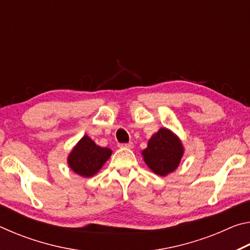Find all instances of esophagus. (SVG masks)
<instances>
[{
  "label": "esophagus",
  "mask_w": 250,
  "mask_h": 250,
  "mask_svg": "<svg viewBox=\"0 0 250 250\" xmlns=\"http://www.w3.org/2000/svg\"><path fill=\"white\" fill-rule=\"evenodd\" d=\"M119 147H122V149H132L133 147V143L129 142V143H121L119 145Z\"/></svg>",
  "instance_id": "obj_1"
}]
</instances>
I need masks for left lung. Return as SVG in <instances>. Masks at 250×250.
<instances>
[{
	"label": "left lung",
	"instance_id": "obj_1",
	"mask_svg": "<svg viewBox=\"0 0 250 250\" xmlns=\"http://www.w3.org/2000/svg\"><path fill=\"white\" fill-rule=\"evenodd\" d=\"M143 160L156 175L167 176L180 166L184 146L177 135L167 128H161L141 152Z\"/></svg>",
	"mask_w": 250,
	"mask_h": 250
}]
</instances>
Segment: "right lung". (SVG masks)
I'll list each match as a JSON object with an SVG mask.
<instances>
[{"label": "right lung", "mask_w": 250, "mask_h": 250, "mask_svg": "<svg viewBox=\"0 0 250 250\" xmlns=\"http://www.w3.org/2000/svg\"><path fill=\"white\" fill-rule=\"evenodd\" d=\"M111 153L112 151L108 147L97 146L88 135H83L70 151L67 163L76 174L91 177L100 171Z\"/></svg>", "instance_id": "1"}]
</instances>
